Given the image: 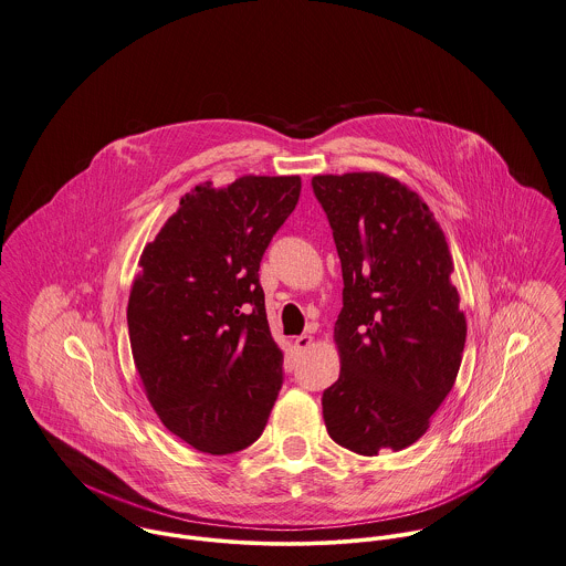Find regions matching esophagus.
Returning a JSON list of instances; mask_svg holds the SVG:
<instances>
[{
    "label": "esophagus",
    "instance_id": "34e87169",
    "mask_svg": "<svg viewBox=\"0 0 566 566\" xmlns=\"http://www.w3.org/2000/svg\"><path fill=\"white\" fill-rule=\"evenodd\" d=\"M313 343L314 338L311 334H302V336H297V338H295V343H293V345H295V349H297V352H306V349H311V347H313Z\"/></svg>",
    "mask_w": 566,
    "mask_h": 566
}]
</instances>
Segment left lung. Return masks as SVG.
I'll list each match as a JSON object with an SVG mask.
<instances>
[{"instance_id": "8db88e82", "label": "left lung", "mask_w": 566, "mask_h": 566, "mask_svg": "<svg viewBox=\"0 0 566 566\" xmlns=\"http://www.w3.org/2000/svg\"><path fill=\"white\" fill-rule=\"evenodd\" d=\"M343 269L340 376L323 390L327 434L360 455L421 439L453 388L467 318L428 203L376 171L314 176Z\"/></svg>"}]
</instances>
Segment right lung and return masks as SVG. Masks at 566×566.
Wrapping results in <instances>:
<instances>
[{
    "instance_id": "right-lung-1",
    "label": "right lung",
    "mask_w": 566,
    "mask_h": 566,
    "mask_svg": "<svg viewBox=\"0 0 566 566\" xmlns=\"http://www.w3.org/2000/svg\"><path fill=\"white\" fill-rule=\"evenodd\" d=\"M300 190V176L203 182L140 253L127 302L134 365L165 428L203 453L250 447L282 388L258 269Z\"/></svg>"
}]
</instances>
